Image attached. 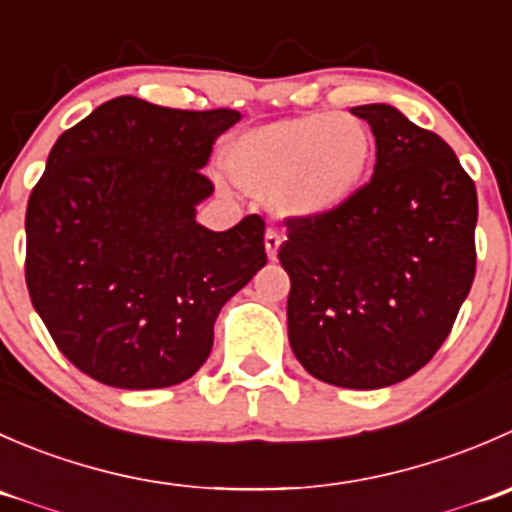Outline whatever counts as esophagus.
Instances as JSON below:
<instances>
[{
  "instance_id": "esophagus-1",
  "label": "esophagus",
  "mask_w": 512,
  "mask_h": 512,
  "mask_svg": "<svg viewBox=\"0 0 512 512\" xmlns=\"http://www.w3.org/2000/svg\"><path fill=\"white\" fill-rule=\"evenodd\" d=\"M280 242H282L280 232L272 230V227H267V232H265V250H267V257H270V260H277V250H280Z\"/></svg>"
}]
</instances>
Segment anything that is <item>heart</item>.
Returning <instances> with one entry per match:
<instances>
[{
    "label": "heart",
    "instance_id": "1",
    "mask_svg": "<svg viewBox=\"0 0 512 512\" xmlns=\"http://www.w3.org/2000/svg\"><path fill=\"white\" fill-rule=\"evenodd\" d=\"M374 141L356 116L307 113L267 123L227 151L232 178L294 223L322 220L354 198L369 173Z\"/></svg>",
    "mask_w": 512,
    "mask_h": 512
}]
</instances>
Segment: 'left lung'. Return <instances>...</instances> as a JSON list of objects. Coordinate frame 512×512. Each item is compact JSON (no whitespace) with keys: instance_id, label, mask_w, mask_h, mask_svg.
<instances>
[{"instance_id":"8db88e82","label":"left lung","mask_w":512,"mask_h":512,"mask_svg":"<svg viewBox=\"0 0 512 512\" xmlns=\"http://www.w3.org/2000/svg\"><path fill=\"white\" fill-rule=\"evenodd\" d=\"M376 138L369 183L322 220H287V329L299 364L344 389L416 374L476 277L478 195L441 136L386 103L352 108Z\"/></svg>"}]
</instances>
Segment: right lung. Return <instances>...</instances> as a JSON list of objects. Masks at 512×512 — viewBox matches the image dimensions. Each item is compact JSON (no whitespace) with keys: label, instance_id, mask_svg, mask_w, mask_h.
Here are the masks:
<instances>
[{"label":"right lung","instance_id":"right-lung-1","mask_svg":"<svg viewBox=\"0 0 512 512\" xmlns=\"http://www.w3.org/2000/svg\"><path fill=\"white\" fill-rule=\"evenodd\" d=\"M232 108L118 96L64 131L27 205V287L59 352L116 389L190 379L220 309L265 267V220L195 223Z\"/></svg>","mask_w":512,"mask_h":512}]
</instances>
